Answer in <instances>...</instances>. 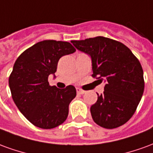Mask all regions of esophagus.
<instances>
[{
  "label": "esophagus",
  "mask_w": 153,
  "mask_h": 153,
  "mask_svg": "<svg viewBox=\"0 0 153 153\" xmlns=\"http://www.w3.org/2000/svg\"><path fill=\"white\" fill-rule=\"evenodd\" d=\"M76 91L77 93H79V94H84V93H85V91H84V90L81 89V88H77Z\"/></svg>",
  "instance_id": "1"
}]
</instances>
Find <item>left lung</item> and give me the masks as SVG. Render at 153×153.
Segmentation results:
<instances>
[{"label": "left lung", "instance_id": "8db88e82", "mask_svg": "<svg viewBox=\"0 0 153 153\" xmlns=\"http://www.w3.org/2000/svg\"><path fill=\"white\" fill-rule=\"evenodd\" d=\"M92 58L93 78L104 81L102 94L91 106L93 120L101 127L121 126L134 114L144 90L143 71L138 58L118 41L105 37L72 41Z\"/></svg>", "mask_w": 153, "mask_h": 153}]
</instances>
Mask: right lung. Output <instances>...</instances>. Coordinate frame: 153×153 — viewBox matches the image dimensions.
I'll return each instance as SVG.
<instances>
[{"instance_id":"obj_1","label":"right lung","mask_w":153,"mask_h":153,"mask_svg":"<svg viewBox=\"0 0 153 153\" xmlns=\"http://www.w3.org/2000/svg\"><path fill=\"white\" fill-rule=\"evenodd\" d=\"M75 51L70 42L44 40L25 50L15 62L9 78L12 98L38 128H53L66 120L76 89L73 85L63 89L51 86L48 77L56 73L60 57Z\"/></svg>"}]
</instances>
